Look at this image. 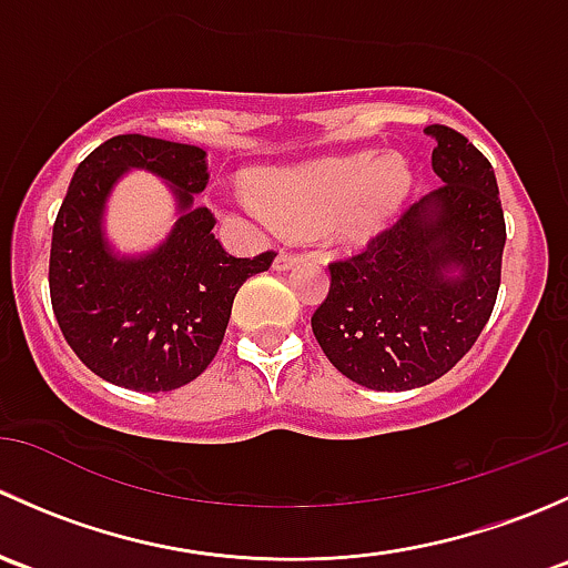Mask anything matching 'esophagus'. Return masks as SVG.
Here are the masks:
<instances>
[{
	"instance_id": "34e87169",
	"label": "esophagus",
	"mask_w": 568,
	"mask_h": 568,
	"mask_svg": "<svg viewBox=\"0 0 568 568\" xmlns=\"http://www.w3.org/2000/svg\"><path fill=\"white\" fill-rule=\"evenodd\" d=\"M296 263H302L300 252H280V255L274 257V268H277V272H288Z\"/></svg>"
}]
</instances>
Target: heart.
I'll use <instances>...</instances> for the list:
<instances>
[{"instance_id":"heart-1","label":"heart","mask_w":568,"mask_h":568,"mask_svg":"<svg viewBox=\"0 0 568 568\" xmlns=\"http://www.w3.org/2000/svg\"><path fill=\"white\" fill-rule=\"evenodd\" d=\"M247 209L294 236L324 231L343 244L368 242L398 214L412 189V170L395 153L341 159L261 173Z\"/></svg>"}]
</instances>
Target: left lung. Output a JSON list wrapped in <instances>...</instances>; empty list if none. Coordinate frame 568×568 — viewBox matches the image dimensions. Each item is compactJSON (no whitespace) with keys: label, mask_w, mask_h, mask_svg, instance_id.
Listing matches in <instances>:
<instances>
[{"label":"left lung","mask_w":568,"mask_h":568,"mask_svg":"<svg viewBox=\"0 0 568 568\" xmlns=\"http://www.w3.org/2000/svg\"><path fill=\"white\" fill-rule=\"evenodd\" d=\"M426 134L443 186L365 252L329 263V294L311 318L326 359L371 390H412L448 374L500 288L506 220L495 170L459 131L434 123Z\"/></svg>","instance_id":"left-lung-1"}]
</instances>
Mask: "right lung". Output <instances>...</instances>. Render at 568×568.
<instances>
[{"label":"right lung","instance_id":"obj_1","mask_svg":"<svg viewBox=\"0 0 568 568\" xmlns=\"http://www.w3.org/2000/svg\"><path fill=\"white\" fill-rule=\"evenodd\" d=\"M129 169L162 176L179 211L169 239L142 256H120L103 233L105 200ZM205 183L203 148L142 134L106 140L71 178L51 233V307L68 346L112 385L168 393L197 379L220 352L236 291L272 266L274 252L222 250L214 214L194 203Z\"/></svg>","mask_w":568,"mask_h":568}]
</instances>
